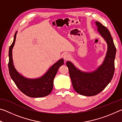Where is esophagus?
<instances>
[{"label":"esophagus","mask_w":122,"mask_h":122,"mask_svg":"<svg viewBox=\"0 0 122 122\" xmlns=\"http://www.w3.org/2000/svg\"><path fill=\"white\" fill-rule=\"evenodd\" d=\"M63 58L66 61L68 60L69 59H71V55H70L69 54H66L64 55Z\"/></svg>","instance_id":"34e87169"}]
</instances>
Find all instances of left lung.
Returning <instances> with one entry per match:
<instances>
[{
	"mask_svg": "<svg viewBox=\"0 0 122 122\" xmlns=\"http://www.w3.org/2000/svg\"><path fill=\"white\" fill-rule=\"evenodd\" d=\"M97 30L108 45V50L103 62L96 71L87 73L82 71L70 61L66 62L68 68L72 85L78 94L83 96L96 95L110 83L115 71L116 48L110 33L100 22H95Z\"/></svg>",
	"mask_w": 122,
	"mask_h": 122,
	"instance_id": "1",
	"label": "left lung"
}]
</instances>
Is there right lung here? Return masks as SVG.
Returning <instances> with one entry per match:
<instances>
[{
	"label": "right lung",
	"mask_w": 122,
	"mask_h": 122,
	"mask_svg": "<svg viewBox=\"0 0 122 122\" xmlns=\"http://www.w3.org/2000/svg\"><path fill=\"white\" fill-rule=\"evenodd\" d=\"M9 48V69L12 79L22 92L30 97H42L51 94L53 88V81L59 67L64 64L63 59L59 60L48 69L47 73L41 77L30 79L24 77L18 73L14 67L12 59V49L15 44L16 35Z\"/></svg>",
	"instance_id": "add662e5"
}]
</instances>
